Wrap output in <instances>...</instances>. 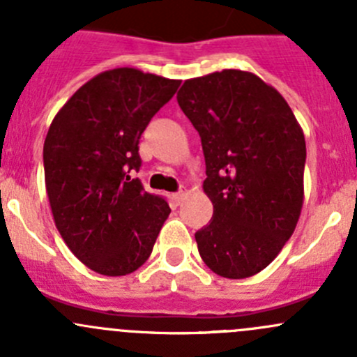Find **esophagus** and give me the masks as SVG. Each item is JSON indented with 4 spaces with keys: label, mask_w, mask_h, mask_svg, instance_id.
<instances>
[{
    "label": "esophagus",
    "mask_w": 357,
    "mask_h": 357,
    "mask_svg": "<svg viewBox=\"0 0 357 357\" xmlns=\"http://www.w3.org/2000/svg\"><path fill=\"white\" fill-rule=\"evenodd\" d=\"M186 193H188V192H186V190H179L178 193H174V195H172V199H174L176 204H181L183 199H185V197H186Z\"/></svg>",
    "instance_id": "esophagus-1"
}]
</instances>
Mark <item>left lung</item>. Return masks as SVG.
Listing matches in <instances>:
<instances>
[{"instance_id":"left-lung-1","label":"left lung","mask_w":357,"mask_h":357,"mask_svg":"<svg viewBox=\"0 0 357 357\" xmlns=\"http://www.w3.org/2000/svg\"><path fill=\"white\" fill-rule=\"evenodd\" d=\"M178 103L199 131L212 221L195 233L215 275L242 280L268 268L297 226L305 139L294 112L252 72L188 79Z\"/></svg>"}]
</instances>
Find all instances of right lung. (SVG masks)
Returning a JSON list of instances; mask_svg holds the SVG:
<instances>
[{
    "mask_svg": "<svg viewBox=\"0 0 357 357\" xmlns=\"http://www.w3.org/2000/svg\"><path fill=\"white\" fill-rule=\"evenodd\" d=\"M179 82L112 68L82 84L50 126L43 162L56 229L100 275L124 276L145 264L171 212L135 172L142 132Z\"/></svg>",
    "mask_w": 357,
    "mask_h": 357,
    "instance_id": "add662e5",
    "label": "right lung"
}]
</instances>
